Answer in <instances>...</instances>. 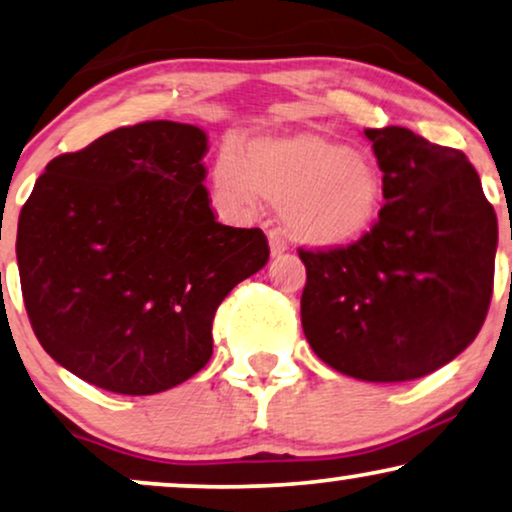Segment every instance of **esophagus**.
Returning a JSON list of instances; mask_svg holds the SVG:
<instances>
[{
    "label": "esophagus",
    "mask_w": 512,
    "mask_h": 512,
    "mask_svg": "<svg viewBox=\"0 0 512 512\" xmlns=\"http://www.w3.org/2000/svg\"><path fill=\"white\" fill-rule=\"evenodd\" d=\"M268 242H270V254L272 256H280V254H284V251H287V242H284V237L277 230L268 232Z\"/></svg>",
    "instance_id": "34e87169"
}]
</instances>
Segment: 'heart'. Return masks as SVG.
<instances>
[{"instance_id": "b5f03b06", "label": "heart", "mask_w": 512, "mask_h": 512, "mask_svg": "<svg viewBox=\"0 0 512 512\" xmlns=\"http://www.w3.org/2000/svg\"><path fill=\"white\" fill-rule=\"evenodd\" d=\"M214 183L237 211L258 199L275 204L289 235L315 247H343L374 225L383 202V171L367 150L338 145L315 131L261 134L223 145Z\"/></svg>"}]
</instances>
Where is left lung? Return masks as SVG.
Masks as SVG:
<instances>
[{"mask_svg":"<svg viewBox=\"0 0 512 512\" xmlns=\"http://www.w3.org/2000/svg\"><path fill=\"white\" fill-rule=\"evenodd\" d=\"M383 171L378 221L336 249H298L301 322L331 369L414 381L480 334L494 291V207L473 164L404 126L364 129Z\"/></svg>","mask_w":512,"mask_h":512,"instance_id":"8db88e82","label":"left lung"}]
</instances>
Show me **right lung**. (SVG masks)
<instances>
[{"label":"right lung","instance_id":"add662e5","mask_svg":"<svg viewBox=\"0 0 512 512\" xmlns=\"http://www.w3.org/2000/svg\"><path fill=\"white\" fill-rule=\"evenodd\" d=\"M207 134L143 122L46 164L18 218L32 331L82 381L155 395L214 353L218 305L268 263L261 228L216 221Z\"/></svg>","mask_w":512,"mask_h":512}]
</instances>
